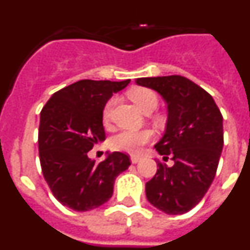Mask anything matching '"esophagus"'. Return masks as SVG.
I'll list each match as a JSON object with an SVG mask.
<instances>
[{
  "instance_id": "34e87169",
  "label": "esophagus",
  "mask_w": 250,
  "mask_h": 250,
  "mask_svg": "<svg viewBox=\"0 0 250 250\" xmlns=\"http://www.w3.org/2000/svg\"><path fill=\"white\" fill-rule=\"evenodd\" d=\"M130 160H131L132 164H136V163H139V161L141 160V156H139V155H131V158H130Z\"/></svg>"
}]
</instances>
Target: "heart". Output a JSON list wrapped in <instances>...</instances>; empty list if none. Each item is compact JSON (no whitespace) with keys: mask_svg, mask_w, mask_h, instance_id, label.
<instances>
[{"mask_svg":"<svg viewBox=\"0 0 250 250\" xmlns=\"http://www.w3.org/2000/svg\"><path fill=\"white\" fill-rule=\"evenodd\" d=\"M129 98L134 101L139 109L145 114H149L152 110H155L158 106L159 99L158 95L152 90L146 89V87H134L127 92ZM115 99H110L105 104L103 109V120L104 123L107 124L111 116L112 107H114ZM152 138V132L149 129L141 130H123L114 135L110 140V146L114 150L124 152H131L136 154L141 150L146 143H149Z\"/></svg>","mask_w":250,"mask_h":250,"instance_id":"heart-1","label":"heart"}]
</instances>
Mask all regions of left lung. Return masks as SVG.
Listing matches in <instances>:
<instances>
[{
  "mask_svg": "<svg viewBox=\"0 0 250 250\" xmlns=\"http://www.w3.org/2000/svg\"><path fill=\"white\" fill-rule=\"evenodd\" d=\"M136 83L155 90L167 105L165 134L154 147L171 167L158 161L155 176L145 185L151 205L170 215L193 209L215 176L224 144L223 116L215 101L187 77H141Z\"/></svg>",
  "mask_w": 250,
  "mask_h": 250,
  "instance_id": "8db88e82",
  "label": "left lung"
}]
</instances>
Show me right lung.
Masks as SVG:
<instances>
[{"label":"right lung","instance_id":"right-lung-1","mask_svg":"<svg viewBox=\"0 0 250 250\" xmlns=\"http://www.w3.org/2000/svg\"><path fill=\"white\" fill-rule=\"evenodd\" d=\"M129 83L77 81L55 92L41 110L39 154L43 178L55 198L72 210H91L107 202L116 176L131 164L120 151L101 163L87 155L105 140L104 106Z\"/></svg>","mask_w":250,"mask_h":250}]
</instances>
